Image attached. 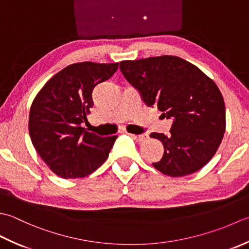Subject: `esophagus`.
Returning a JSON list of instances; mask_svg holds the SVG:
<instances>
[{"label":"esophagus","instance_id":"obj_1","mask_svg":"<svg viewBox=\"0 0 249 249\" xmlns=\"http://www.w3.org/2000/svg\"><path fill=\"white\" fill-rule=\"evenodd\" d=\"M128 135H130L132 139H134L136 141H140V142H144V141H146L147 139H148V134H147V133H143V134H140V135L128 133Z\"/></svg>","mask_w":249,"mask_h":249}]
</instances>
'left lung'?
<instances>
[{"label":"left lung","mask_w":249,"mask_h":249,"mask_svg":"<svg viewBox=\"0 0 249 249\" xmlns=\"http://www.w3.org/2000/svg\"><path fill=\"white\" fill-rule=\"evenodd\" d=\"M120 70L146 105L173 119L169 135L150 134L164 147L155 169L180 177L209 163L226 131L224 98L213 79L176 55L121 61Z\"/></svg>","instance_id":"8db88e82"}]
</instances>
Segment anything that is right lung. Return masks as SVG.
<instances>
[{
  "mask_svg": "<svg viewBox=\"0 0 249 249\" xmlns=\"http://www.w3.org/2000/svg\"><path fill=\"white\" fill-rule=\"evenodd\" d=\"M118 63L79 62L53 75L35 96L29 133L35 150L55 175L82 178L102 165L117 135L101 138L82 126L93 106L92 90Z\"/></svg>",
  "mask_w": 249,
  "mask_h": 249,
  "instance_id": "add662e5",
  "label": "right lung"
}]
</instances>
